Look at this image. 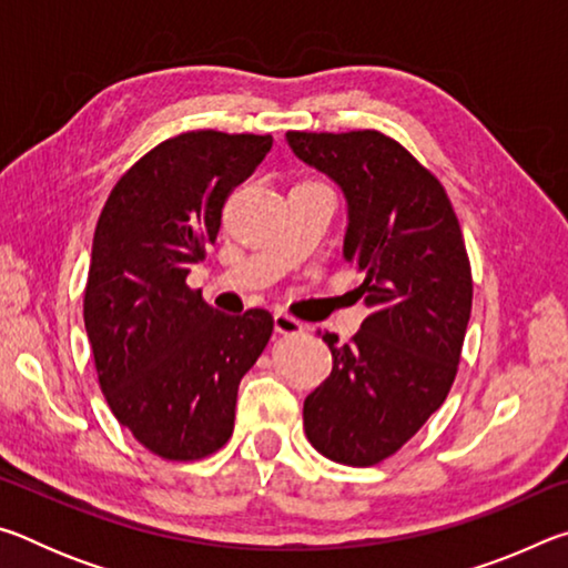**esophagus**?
I'll return each instance as SVG.
<instances>
[{"mask_svg":"<svg viewBox=\"0 0 568 568\" xmlns=\"http://www.w3.org/2000/svg\"><path fill=\"white\" fill-rule=\"evenodd\" d=\"M273 323H275V333H281V335H297L305 331V325L301 321H295L293 315H287L283 311L273 315Z\"/></svg>","mask_w":568,"mask_h":568,"instance_id":"esophagus-1","label":"esophagus"}]
</instances>
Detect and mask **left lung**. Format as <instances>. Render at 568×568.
Returning <instances> with one entry per match:
<instances>
[{"label":"left lung","instance_id":"left-lung-1","mask_svg":"<svg viewBox=\"0 0 568 568\" xmlns=\"http://www.w3.org/2000/svg\"><path fill=\"white\" fill-rule=\"evenodd\" d=\"M285 140L343 190V257L365 273L358 293L371 311L351 343L323 333L333 371L303 403L305 436L335 464L376 466L454 386L474 301L464 235L444 185L383 132Z\"/></svg>","mask_w":568,"mask_h":568}]
</instances>
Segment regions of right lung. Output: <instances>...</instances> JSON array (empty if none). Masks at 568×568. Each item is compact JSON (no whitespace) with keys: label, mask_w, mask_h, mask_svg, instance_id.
<instances>
[{"label":"right lung","mask_w":568,"mask_h":568,"mask_svg":"<svg viewBox=\"0 0 568 568\" xmlns=\"http://www.w3.org/2000/svg\"><path fill=\"white\" fill-rule=\"evenodd\" d=\"M271 134L182 132L112 187L92 240L84 328L100 388L152 454L197 460L227 444L240 378L273 315H225L185 283L215 243L223 205L271 152Z\"/></svg>","instance_id":"1"}]
</instances>
